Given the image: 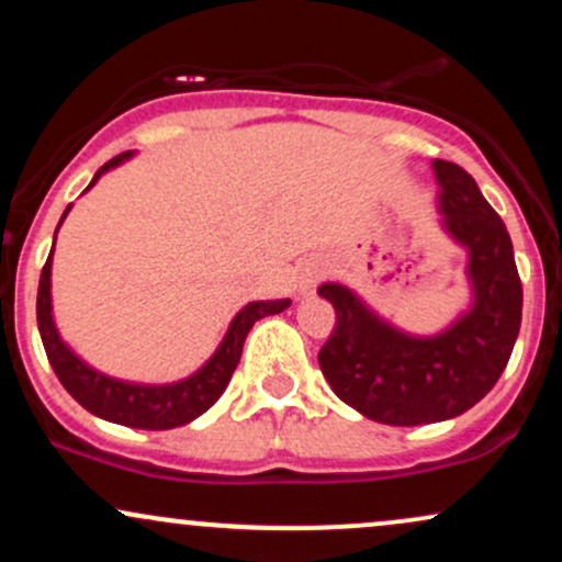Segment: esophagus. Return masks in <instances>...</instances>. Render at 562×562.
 I'll list each match as a JSON object with an SVG mask.
<instances>
[{
  "mask_svg": "<svg viewBox=\"0 0 562 562\" xmlns=\"http://www.w3.org/2000/svg\"><path fill=\"white\" fill-rule=\"evenodd\" d=\"M319 277H322V269H319V267H314V263H308V267L303 269V277H301V285H303V290H308V288L317 285Z\"/></svg>",
  "mask_w": 562,
  "mask_h": 562,
  "instance_id": "esophagus-1",
  "label": "esophagus"
}]
</instances>
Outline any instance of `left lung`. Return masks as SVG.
Instances as JSON below:
<instances>
[{
	"label": "left lung",
	"instance_id": "1",
	"mask_svg": "<svg viewBox=\"0 0 562 562\" xmlns=\"http://www.w3.org/2000/svg\"><path fill=\"white\" fill-rule=\"evenodd\" d=\"M443 227L470 250L475 303L436 338H412L380 322L344 285L317 293L335 308L319 348L330 389L364 417L385 425H425L479 404L509 362L524 312V285L505 222L462 166L434 160Z\"/></svg>",
	"mask_w": 562,
	"mask_h": 562
}]
</instances>
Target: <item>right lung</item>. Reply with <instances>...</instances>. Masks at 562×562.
<instances>
[{
	"instance_id": "right-lung-1",
	"label": "right lung",
	"mask_w": 562,
	"mask_h": 562,
	"mask_svg": "<svg viewBox=\"0 0 562 562\" xmlns=\"http://www.w3.org/2000/svg\"><path fill=\"white\" fill-rule=\"evenodd\" d=\"M128 156H132V153H121V156L108 160L105 166H100V171L94 173L92 184L97 182V177H100L102 171L113 169V166H119L121 160ZM66 214H63V218H66ZM57 227H60V224H57ZM49 272H53V254L47 256L42 277H38L36 322H38V333H42L44 351H47V359L49 364H53L57 380H60L63 389H66L70 396L83 406V409L92 412V415L102 417V420H111L119 425H128V428H142V430L179 428V425L195 420L198 415H203L209 406H214L216 398L222 396L224 389H227L237 362H240L243 344L245 338H248L254 322L261 317H269V314L285 312L290 306V301L248 303V306L232 319L227 338H224V344L218 346V351L209 359V362L200 367L195 375L173 385H132V383H121V380L105 378L100 375V372L89 370V367L83 364L66 344H63L53 322Z\"/></svg>"
}]
</instances>
